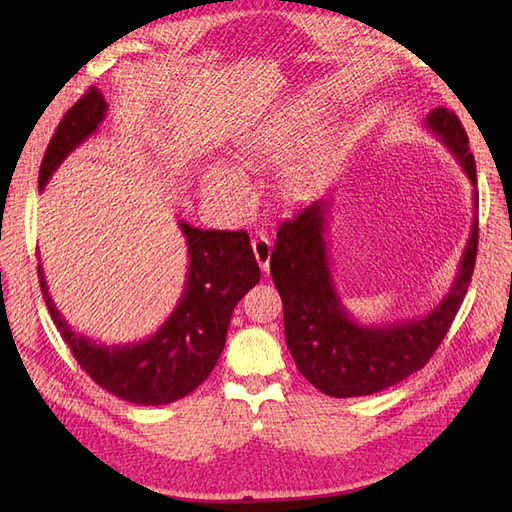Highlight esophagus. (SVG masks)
<instances>
[{
  "label": "esophagus",
  "instance_id": "obj_1",
  "mask_svg": "<svg viewBox=\"0 0 512 512\" xmlns=\"http://www.w3.org/2000/svg\"><path fill=\"white\" fill-rule=\"evenodd\" d=\"M252 250H254V256L258 260L260 269L269 273V260H271V241L267 239L265 232H256V237L252 239Z\"/></svg>",
  "mask_w": 512,
  "mask_h": 512
}]
</instances>
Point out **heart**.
Returning a JSON list of instances; mask_svg holds the SVG:
<instances>
[{"instance_id": "b5f03b06", "label": "heart", "mask_w": 512, "mask_h": 512, "mask_svg": "<svg viewBox=\"0 0 512 512\" xmlns=\"http://www.w3.org/2000/svg\"><path fill=\"white\" fill-rule=\"evenodd\" d=\"M316 119H318V113L314 108H305V111L297 113L286 123H282L280 128L254 138V141L247 143L239 153L237 166L250 168V166L277 164V162L288 160L307 143ZM331 153H333V147L327 136L314 138L312 145L303 151V156L286 168V173L282 175V181H280L282 194L290 200H297L312 192L331 162ZM203 192L209 198L230 207H241L247 200L245 181L239 175L230 173V170L220 166L205 170Z\"/></svg>"}]
</instances>
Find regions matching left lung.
<instances>
[{
  "label": "left lung",
  "instance_id": "obj_1",
  "mask_svg": "<svg viewBox=\"0 0 512 512\" xmlns=\"http://www.w3.org/2000/svg\"><path fill=\"white\" fill-rule=\"evenodd\" d=\"M425 126L451 149L474 185V220L457 277L429 314L378 327L352 320L335 290L329 247L327 198L314 200L277 228L271 275L284 303L286 344L301 374L331 397H361L406 380L438 350L466 297L478 247L476 164L468 134L448 108H433Z\"/></svg>",
  "mask_w": 512,
  "mask_h": 512
}]
</instances>
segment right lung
Segmentation results:
<instances>
[{
  "instance_id": "right-lung-1",
  "label": "right lung",
  "mask_w": 512,
  "mask_h": 512,
  "mask_svg": "<svg viewBox=\"0 0 512 512\" xmlns=\"http://www.w3.org/2000/svg\"><path fill=\"white\" fill-rule=\"evenodd\" d=\"M104 115L106 102L100 89H87L59 121L44 151L40 190L68 153L98 130ZM179 228L188 243V280L173 314L138 344L106 346L74 333L55 307L38 265L46 309L74 359L102 389L130 404L166 406L203 384L224 350L232 309L260 280L245 230H200L188 222H179Z\"/></svg>"
}]
</instances>
